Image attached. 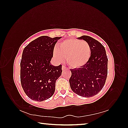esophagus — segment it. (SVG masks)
I'll return each instance as SVG.
<instances>
[{
	"label": "esophagus",
	"instance_id": "1",
	"mask_svg": "<svg viewBox=\"0 0 128 128\" xmlns=\"http://www.w3.org/2000/svg\"><path fill=\"white\" fill-rule=\"evenodd\" d=\"M66 67L65 66H62V70H66Z\"/></svg>",
	"mask_w": 128,
	"mask_h": 128
}]
</instances>
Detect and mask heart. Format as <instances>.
Masks as SVG:
<instances>
[{"mask_svg": "<svg viewBox=\"0 0 128 128\" xmlns=\"http://www.w3.org/2000/svg\"><path fill=\"white\" fill-rule=\"evenodd\" d=\"M91 47L85 40L70 38L60 43L58 48L54 51L53 55L58 62H66L72 68L76 69L87 63L91 56Z\"/></svg>", "mask_w": 128, "mask_h": 128, "instance_id": "b5f03b06", "label": "heart"}]
</instances>
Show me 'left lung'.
<instances>
[{
    "mask_svg": "<svg viewBox=\"0 0 128 128\" xmlns=\"http://www.w3.org/2000/svg\"><path fill=\"white\" fill-rule=\"evenodd\" d=\"M78 39L88 43L91 56L85 66L70 69L72 75L69 82L74 93L90 98L98 94L104 85L107 76V56L104 47L98 40L88 36Z\"/></svg>",
    "mask_w": 128,
    "mask_h": 128,
    "instance_id": "8db88e82",
    "label": "left lung"
}]
</instances>
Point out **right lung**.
I'll return each instance as SVG.
<instances>
[{
	"label": "right lung",
	"instance_id": "1",
	"mask_svg": "<svg viewBox=\"0 0 128 128\" xmlns=\"http://www.w3.org/2000/svg\"><path fill=\"white\" fill-rule=\"evenodd\" d=\"M61 37L41 36L24 49L20 62L21 86L32 100L42 102L52 96L56 81L62 75V65L50 62L55 45Z\"/></svg>",
	"mask_w": 128,
	"mask_h": 128
}]
</instances>
